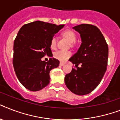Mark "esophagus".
I'll return each instance as SVG.
<instances>
[{"label":"esophagus","instance_id":"34e87169","mask_svg":"<svg viewBox=\"0 0 120 120\" xmlns=\"http://www.w3.org/2000/svg\"><path fill=\"white\" fill-rule=\"evenodd\" d=\"M65 65V63H63V62H60V66H63V65Z\"/></svg>","mask_w":120,"mask_h":120}]
</instances>
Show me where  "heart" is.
I'll use <instances>...</instances> for the list:
<instances>
[{"instance_id": "1", "label": "heart", "mask_w": 120, "mask_h": 120, "mask_svg": "<svg viewBox=\"0 0 120 120\" xmlns=\"http://www.w3.org/2000/svg\"><path fill=\"white\" fill-rule=\"evenodd\" d=\"M62 36L65 37V38H67V39L69 41V42L71 43V44H73V42H75L76 39V34L72 30H65L62 33ZM57 38H56V36H53L50 40V47L53 49H55L57 47ZM71 53L69 50H59L58 51L55 52L53 54V56L55 58H57L60 61H64V60L68 59L71 56Z\"/></svg>"}]
</instances>
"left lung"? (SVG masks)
<instances>
[{"label":"left lung","instance_id":"obj_1","mask_svg":"<svg viewBox=\"0 0 120 120\" xmlns=\"http://www.w3.org/2000/svg\"><path fill=\"white\" fill-rule=\"evenodd\" d=\"M73 28L80 34L82 43L69 59L76 68L65 75V82L74 94L86 95L93 91L104 77L107 68L109 47L97 26L81 24ZM79 64L81 67H78Z\"/></svg>","mask_w":120,"mask_h":120}]
</instances>
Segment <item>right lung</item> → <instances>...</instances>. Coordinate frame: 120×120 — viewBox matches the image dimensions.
<instances>
[{"label": "right lung", "instance_id": "add662e5", "mask_svg": "<svg viewBox=\"0 0 120 120\" xmlns=\"http://www.w3.org/2000/svg\"><path fill=\"white\" fill-rule=\"evenodd\" d=\"M63 26L36 21L19 30L13 45V65L18 80L28 90H41L50 82V70L58 67L60 62L54 58L48 62L41 58L52 56L50 40Z\"/></svg>", "mask_w": 120, "mask_h": 120}]
</instances>
